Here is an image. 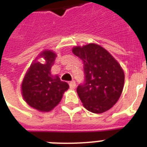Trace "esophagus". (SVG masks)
Instances as JSON below:
<instances>
[{"label": "esophagus", "instance_id": "34e87169", "mask_svg": "<svg viewBox=\"0 0 147 147\" xmlns=\"http://www.w3.org/2000/svg\"><path fill=\"white\" fill-rule=\"evenodd\" d=\"M76 82L75 81H71V82H69V87H70V88L71 89H74L75 88H76Z\"/></svg>", "mask_w": 147, "mask_h": 147}]
</instances>
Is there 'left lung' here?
<instances>
[{
	"mask_svg": "<svg viewBox=\"0 0 147 147\" xmlns=\"http://www.w3.org/2000/svg\"><path fill=\"white\" fill-rule=\"evenodd\" d=\"M72 53L84 64L85 83L77 93L85 108L94 114L111 109L123 92L124 72L107 50L95 43L77 46Z\"/></svg>",
	"mask_w": 147,
	"mask_h": 147,
	"instance_id": "obj_1",
	"label": "left lung"
}]
</instances>
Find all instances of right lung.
Segmentation results:
<instances>
[{
  "label": "right lung",
  "mask_w": 147,
  "mask_h": 147,
  "mask_svg": "<svg viewBox=\"0 0 147 147\" xmlns=\"http://www.w3.org/2000/svg\"><path fill=\"white\" fill-rule=\"evenodd\" d=\"M57 55L46 49L40 53L26 71L21 84L24 100L31 107L41 112H49L62 100L63 94L69 89L68 83L51 73V68ZM40 57L45 63L38 61Z\"/></svg>",
  "instance_id": "1"
}]
</instances>
